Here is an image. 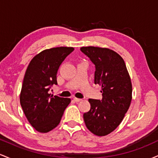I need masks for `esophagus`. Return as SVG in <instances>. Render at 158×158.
Listing matches in <instances>:
<instances>
[{
  "instance_id": "obj_1",
  "label": "esophagus",
  "mask_w": 158,
  "mask_h": 158,
  "mask_svg": "<svg viewBox=\"0 0 158 158\" xmlns=\"http://www.w3.org/2000/svg\"><path fill=\"white\" fill-rule=\"evenodd\" d=\"M81 100V99H78V98H73V101L75 102H80Z\"/></svg>"
}]
</instances>
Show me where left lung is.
Segmentation results:
<instances>
[{
	"mask_svg": "<svg viewBox=\"0 0 158 158\" xmlns=\"http://www.w3.org/2000/svg\"><path fill=\"white\" fill-rule=\"evenodd\" d=\"M80 50L95 66L94 83L102 86V99H89L90 109L83 114L86 127L97 136H106L122 122L131 101L132 86L125 61L107 48L83 47Z\"/></svg>",
	"mask_w": 158,
	"mask_h": 158,
	"instance_id": "left-lung-1",
	"label": "left lung"
}]
</instances>
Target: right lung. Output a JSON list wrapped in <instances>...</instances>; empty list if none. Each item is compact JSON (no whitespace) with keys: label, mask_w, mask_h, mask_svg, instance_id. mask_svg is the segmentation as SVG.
Here are the masks:
<instances>
[{"label":"right lung","mask_w":158,"mask_h":158,"mask_svg":"<svg viewBox=\"0 0 158 158\" xmlns=\"http://www.w3.org/2000/svg\"><path fill=\"white\" fill-rule=\"evenodd\" d=\"M73 48L45 50L32 59L23 78L20 102L27 119L36 131L46 133L60 123L70 99L52 96L50 90L57 85L58 70Z\"/></svg>","instance_id":"right-lung-1"}]
</instances>
